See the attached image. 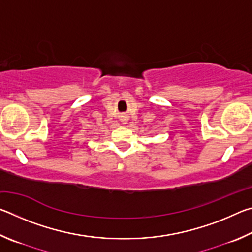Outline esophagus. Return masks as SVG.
I'll return each instance as SVG.
<instances>
[{
  "label": "esophagus",
  "instance_id": "1",
  "mask_svg": "<svg viewBox=\"0 0 252 252\" xmlns=\"http://www.w3.org/2000/svg\"><path fill=\"white\" fill-rule=\"evenodd\" d=\"M120 120H121V122L123 123V125H126V123L127 122V118H126V117H125V116H123V117H121Z\"/></svg>",
  "mask_w": 252,
  "mask_h": 252
}]
</instances>
